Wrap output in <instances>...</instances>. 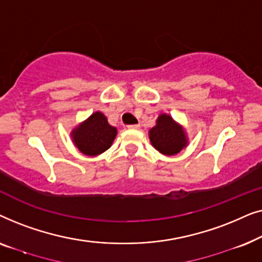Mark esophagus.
<instances>
[{"mask_svg":"<svg viewBox=\"0 0 262 262\" xmlns=\"http://www.w3.org/2000/svg\"><path fill=\"white\" fill-rule=\"evenodd\" d=\"M127 127H128V128H134V130H137V128H139V124H135V125H128Z\"/></svg>","mask_w":262,"mask_h":262,"instance_id":"34e87169","label":"esophagus"}]
</instances>
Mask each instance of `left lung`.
I'll list each match as a JSON object with an SVG mask.
<instances>
[{
	"label": "left lung",
	"instance_id": "1",
	"mask_svg": "<svg viewBox=\"0 0 262 262\" xmlns=\"http://www.w3.org/2000/svg\"><path fill=\"white\" fill-rule=\"evenodd\" d=\"M149 138L154 148L164 155H175L187 144L182 127L167 114H161L159 117L156 126L149 131Z\"/></svg>",
	"mask_w": 262,
	"mask_h": 262
}]
</instances>
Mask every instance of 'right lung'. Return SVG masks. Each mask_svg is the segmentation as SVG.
Segmentation results:
<instances>
[{
  "label": "right lung",
  "instance_id": "add662e5",
  "mask_svg": "<svg viewBox=\"0 0 262 262\" xmlns=\"http://www.w3.org/2000/svg\"><path fill=\"white\" fill-rule=\"evenodd\" d=\"M117 128L111 126L102 113L95 112L73 131V138L81 152L89 156L99 155L112 145Z\"/></svg>",
  "mask_w": 262,
  "mask_h": 262
}]
</instances>
